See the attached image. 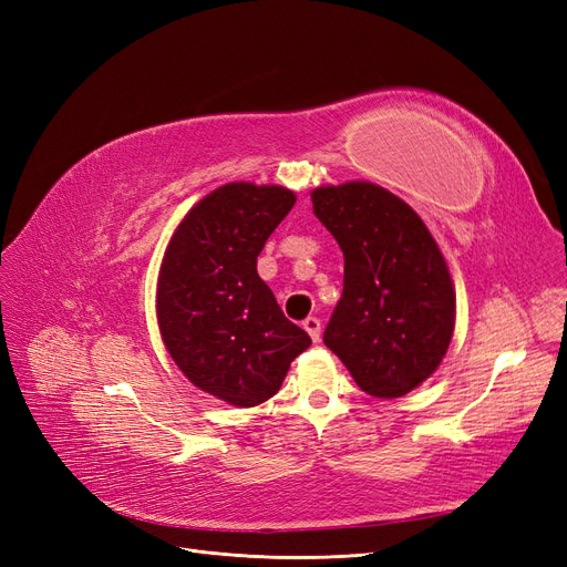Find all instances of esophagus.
Masks as SVG:
<instances>
[{"label":"esophagus","mask_w":567,"mask_h":567,"mask_svg":"<svg viewBox=\"0 0 567 567\" xmlns=\"http://www.w3.org/2000/svg\"><path fill=\"white\" fill-rule=\"evenodd\" d=\"M303 330L310 334V339L313 341H320V320L316 316H308L303 320Z\"/></svg>","instance_id":"obj_1"}]
</instances>
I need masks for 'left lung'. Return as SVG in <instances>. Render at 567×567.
<instances>
[{
	"mask_svg": "<svg viewBox=\"0 0 567 567\" xmlns=\"http://www.w3.org/2000/svg\"><path fill=\"white\" fill-rule=\"evenodd\" d=\"M313 212L343 251V291L324 346L374 398H400L443 362L456 295L431 230L370 181L320 186Z\"/></svg>",
	"mask_w": 567,
	"mask_h": 567,
	"instance_id": "left-lung-1",
	"label": "left lung"
}]
</instances>
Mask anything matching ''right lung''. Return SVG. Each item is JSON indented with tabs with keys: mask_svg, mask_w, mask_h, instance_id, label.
I'll list each match as a JSON object with an SVG mask.
<instances>
[{
	"mask_svg": "<svg viewBox=\"0 0 567 567\" xmlns=\"http://www.w3.org/2000/svg\"><path fill=\"white\" fill-rule=\"evenodd\" d=\"M297 203L282 186L233 181L184 216L157 276L164 346L193 386L235 408L276 395L310 337L289 322L257 257Z\"/></svg>",
	"mask_w": 567,
	"mask_h": 567,
	"instance_id": "obj_1",
	"label": "right lung"
}]
</instances>
